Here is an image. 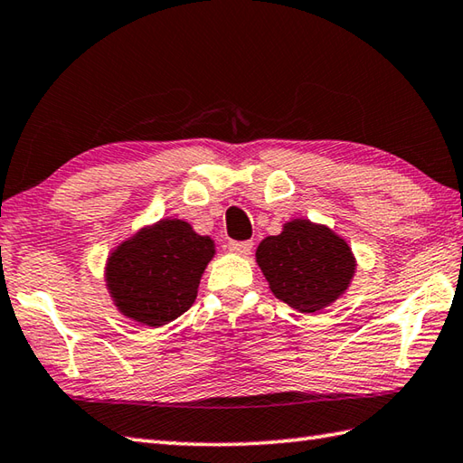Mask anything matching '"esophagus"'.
<instances>
[{
  "label": "esophagus",
  "instance_id": "1",
  "mask_svg": "<svg viewBox=\"0 0 463 463\" xmlns=\"http://www.w3.org/2000/svg\"><path fill=\"white\" fill-rule=\"evenodd\" d=\"M229 250L234 252V255H249L252 250V242L250 241H231L229 242Z\"/></svg>",
  "mask_w": 463,
  "mask_h": 463
}]
</instances>
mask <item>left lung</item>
<instances>
[{
	"label": "left lung",
	"instance_id": "1",
	"mask_svg": "<svg viewBox=\"0 0 463 463\" xmlns=\"http://www.w3.org/2000/svg\"><path fill=\"white\" fill-rule=\"evenodd\" d=\"M257 262L280 301L315 313L347 291L355 257L339 234L323 224L295 219L257 249Z\"/></svg>",
	"mask_w": 463,
	"mask_h": 463
}]
</instances>
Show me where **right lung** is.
<instances>
[{
  "label": "right lung",
  "instance_id": "right-lung-1",
  "mask_svg": "<svg viewBox=\"0 0 463 463\" xmlns=\"http://www.w3.org/2000/svg\"><path fill=\"white\" fill-rule=\"evenodd\" d=\"M214 257L211 237L166 219L124 241L108 259L106 283L120 313L162 327L190 309L198 283Z\"/></svg>",
  "mask_w": 463,
  "mask_h": 463
}]
</instances>
